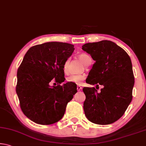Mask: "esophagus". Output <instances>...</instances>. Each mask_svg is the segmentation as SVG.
<instances>
[{
	"label": "esophagus",
	"mask_w": 146,
	"mask_h": 146,
	"mask_svg": "<svg viewBox=\"0 0 146 146\" xmlns=\"http://www.w3.org/2000/svg\"><path fill=\"white\" fill-rule=\"evenodd\" d=\"M76 89H77V90L78 91H80L81 90H82V87H81V86H77V87H76Z\"/></svg>",
	"instance_id": "obj_1"
}]
</instances>
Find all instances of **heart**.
<instances>
[{
  "mask_svg": "<svg viewBox=\"0 0 146 146\" xmlns=\"http://www.w3.org/2000/svg\"><path fill=\"white\" fill-rule=\"evenodd\" d=\"M78 58L83 64L85 66H88L91 60L90 56L86 55V54L82 53L80 54L78 56ZM70 62V58H68L65 62H64L63 65V71L64 72L67 74L69 71V65ZM86 76L84 75H72L68 76L66 78V81L68 82L76 84H81L84 80H85Z\"/></svg>",
  "mask_w": 146,
  "mask_h": 146,
  "instance_id": "1",
  "label": "heart"
}]
</instances>
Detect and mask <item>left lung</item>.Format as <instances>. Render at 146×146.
<instances>
[{
	"label": "left lung",
	"mask_w": 146,
	"mask_h": 146,
	"mask_svg": "<svg viewBox=\"0 0 146 146\" xmlns=\"http://www.w3.org/2000/svg\"><path fill=\"white\" fill-rule=\"evenodd\" d=\"M82 47L95 60L86 82L104 86L100 92L95 88H83L85 115L93 123L110 124L122 117L132 100L135 77L131 60L124 49L110 40Z\"/></svg>",
	"instance_id": "8db88e82"
}]
</instances>
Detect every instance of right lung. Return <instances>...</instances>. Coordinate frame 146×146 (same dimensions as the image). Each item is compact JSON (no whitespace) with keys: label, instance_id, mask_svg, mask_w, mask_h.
Here are the masks:
<instances>
[{"label":"right lung","instance_id":"1","mask_svg":"<svg viewBox=\"0 0 146 146\" xmlns=\"http://www.w3.org/2000/svg\"><path fill=\"white\" fill-rule=\"evenodd\" d=\"M71 44L51 42L32 46L17 71L16 92L21 110L29 119L41 125L60 120L68 103L77 92L76 84L64 82L63 65L72 55ZM55 78L56 86L49 82Z\"/></svg>","mask_w":146,"mask_h":146}]
</instances>
